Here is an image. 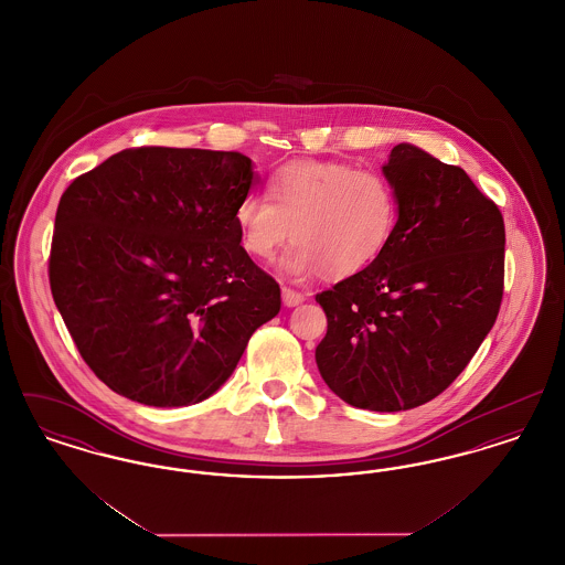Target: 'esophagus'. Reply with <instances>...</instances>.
Instances as JSON below:
<instances>
[{
    "label": "esophagus",
    "mask_w": 565,
    "mask_h": 565,
    "mask_svg": "<svg viewBox=\"0 0 565 565\" xmlns=\"http://www.w3.org/2000/svg\"><path fill=\"white\" fill-rule=\"evenodd\" d=\"M281 298H284V305L286 307H296V305H300L302 300H305V295L302 292H298L295 288H281Z\"/></svg>",
    "instance_id": "34e87169"
}]
</instances>
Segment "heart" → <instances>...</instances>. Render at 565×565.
<instances>
[{
	"mask_svg": "<svg viewBox=\"0 0 565 565\" xmlns=\"http://www.w3.org/2000/svg\"><path fill=\"white\" fill-rule=\"evenodd\" d=\"M235 217L254 258L273 260L292 237L286 256L292 273L348 277L375 263L392 239L398 194L381 169L295 161L270 175L269 194L247 192Z\"/></svg>",
	"mask_w": 565,
	"mask_h": 565,
	"instance_id": "obj_1",
	"label": "heart"
}]
</instances>
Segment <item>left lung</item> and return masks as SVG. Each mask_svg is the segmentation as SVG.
<instances>
[{"instance_id":"8db88e82","label":"left lung","mask_w":565,"mask_h":565,"mask_svg":"<svg viewBox=\"0 0 565 565\" xmlns=\"http://www.w3.org/2000/svg\"><path fill=\"white\" fill-rule=\"evenodd\" d=\"M398 222L375 263L316 295L328 330L316 362L358 408L430 403L468 366L504 295V217L468 173L398 143L383 164Z\"/></svg>"}]
</instances>
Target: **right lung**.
<instances>
[{
	"mask_svg": "<svg viewBox=\"0 0 565 565\" xmlns=\"http://www.w3.org/2000/svg\"><path fill=\"white\" fill-rule=\"evenodd\" d=\"M242 152L141 146L78 175L54 217L49 279L82 360L109 390L189 406L233 375L281 309L243 249Z\"/></svg>",
	"mask_w": 565,
	"mask_h": 565,
	"instance_id": "add662e5",
	"label": "right lung"
}]
</instances>
